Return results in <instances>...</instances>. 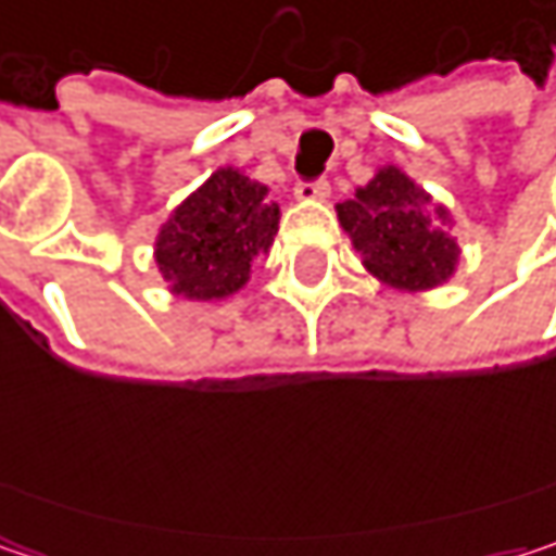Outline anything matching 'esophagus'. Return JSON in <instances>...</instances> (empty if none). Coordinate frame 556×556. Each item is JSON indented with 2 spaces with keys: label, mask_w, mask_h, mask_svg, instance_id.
I'll list each match as a JSON object with an SVG mask.
<instances>
[{
  "label": "esophagus",
  "mask_w": 556,
  "mask_h": 556,
  "mask_svg": "<svg viewBox=\"0 0 556 556\" xmlns=\"http://www.w3.org/2000/svg\"><path fill=\"white\" fill-rule=\"evenodd\" d=\"M331 195L328 179H315V182H295V199L302 202H325Z\"/></svg>",
  "instance_id": "esophagus-1"
}]
</instances>
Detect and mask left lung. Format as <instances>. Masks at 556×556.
<instances>
[{
    "mask_svg": "<svg viewBox=\"0 0 556 556\" xmlns=\"http://www.w3.org/2000/svg\"><path fill=\"white\" fill-rule=\"evenodd\" d=\"M334 212L367 274L389 289L428 292L454 277L460 244L451 212L399 167L377 169Z\"/></svg>",
    "mask_w": 556,
    "mask_h": 556,
    "instance_id": "left-lung-1",
    "label": "left lung"
}]
</instances>
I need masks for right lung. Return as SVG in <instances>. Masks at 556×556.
<instances>
[{
  "mask_svg": "<svg viewBox=\"0 0 556 556\" xmlns=\"http://www.w3.org/2000/svg\"><path fill=\"white\" fill-rule=\"evenodd\" d=\"M277 231L270 189L238 167H218L161 225L154 264L173 295L218 302L248 286Z\"/></svg>",
  "mask_w": 556,
  "mask_h": 556,
  "instance_id": "obj_1",
  "label": "right lung"
}]
</instances>
